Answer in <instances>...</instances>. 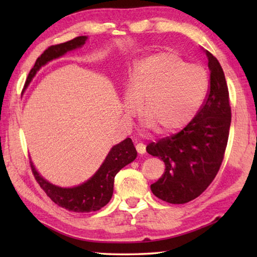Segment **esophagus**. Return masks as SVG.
I'll return each mask as SVG.
<instances>
[{"label":"esophagus","instance_id":"34e87169","mask_svg":"<svg viewBox=\"0 0 257 257\" xmlns=\"http://www.w3.org/2000/svg\"><path fill=\"white\" fill-rule=\"evenodd\" d=\"M136 149H137L138 154H140V155L146 154V146L144 144H137V145H136Z\"/></svg>","mask_w":257,"mask_h":257}]
</instances>
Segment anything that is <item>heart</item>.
<instances>
[{
    "label": "heart",
    "mask_w": 257,
    "mask_h": 257,
    "mask_svg": "<svg viewBox=\"0 0 257 257\" xmlns=\"http://www.w3.org/2000/svg\"><path fill=\"white\" fill-rule=\"evenodd\" d=\"M209 89V75L178 54L158 53L141 58L129 75L125 109L133 113L141 103L147 125L159 135L176 134L198 113Z\"/></svg>",
    "instance_id": "heart-1"
}]
</instances>
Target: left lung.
<instances>
[{
    "label": "left lung",
    "mask_w": 257,
    "mask_h": 257,
    "mask_svg": "<svg viewBox=\"0 0 257 257\" xmlns=\"http://www.w3.org/2000/svg\"><path fill=\"white\" fill-rule=\"evenodd\" d=\"M210 87L203 105L181 132L147 146L149 155L166 165L165 173L151 184L157 198L183 204L198 198L220 170L231 125V106L224 73L209 51Z\"/></svg>",
    "instance_id": "8db88e82"
}]
</instances>
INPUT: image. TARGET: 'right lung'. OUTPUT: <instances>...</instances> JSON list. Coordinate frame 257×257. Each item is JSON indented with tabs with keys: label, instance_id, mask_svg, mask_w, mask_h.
Here are the masks:
<instances>
[{
	"label": "right lung",
	"instance_id": "right-lung-1",
	"mask_svg": "<svg viewBox=\"0 0 257 257\" xmlns=\"http://www.w3.org/2000/svg\"><path fill=\"white\" fill-rule=\"evenodd\" d=\"M86 40V36H78L72 41L48 47L36 59L34 67L31 69L29 76H27L25 88L42 66H44L53 59L63 56L69 51L81 47L85 44ZM136 157H137V151H136L133 140L130 138L124 139L120 144L112 147L105 161L102 162V165L94 176L83 184L74 188H61L46 181L36 171L32 161L31 168L37 183L44 190L47 196H50L54 203L68 211L86 213L100 210L110 201L113 192L114 177L123 167L133 162Z\"/></svg>",
	"mask_w": 257,
	"mask_h": 257
}]
</instances>
